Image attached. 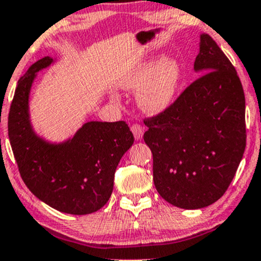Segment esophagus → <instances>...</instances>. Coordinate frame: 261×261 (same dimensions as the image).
I'll return each mask as SVG.
<instances>
[{
	"label": "esophagus",
	"instance_id": "esophagus-1",
	"mask_svg": "<svg viewBox=\"0 0 261 261\" xmlns=\"http://www.w3.org/2000/svg\"><path fill=\"white\" fill-rule=\"evenodd\" d=\"M131 131H133L134 136H135L136 140H141L142 136H144V127L139 124H134L131 126Z\"/></svg>",
	"mask_w": 261,
	"mask_h": 261
}]
</instances>
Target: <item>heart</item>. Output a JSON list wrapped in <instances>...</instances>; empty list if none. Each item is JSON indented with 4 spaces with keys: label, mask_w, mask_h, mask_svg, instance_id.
<instances>
[{
    "label": "heart",
    "mask_w": 261,
    "mask_h": 261,
    "mask_svg": "<svg viewBox=\"0 0 261 261\" xmlns=\"http://www.w3.org/2000/svg\"><path fill=\"white\" fill-rule=\"evenodd\" d=\"M183 79V69L173 57L150 58L137 63L122 75L121 88L139 90L137 102L147 114H160L171 107Z\"/></svg>",
    "instance_id": "heart-1"
}]
</instances>
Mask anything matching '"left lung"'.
Listing matches in <instances>:
<instances>
[{
	"label": "left lung",
	"mask_w": 261,
	"mask_h": 261,
	"mask_svg": "<svg viewBox=\"0 0 261 261\" xmlns=\"http://www.w3.org/2000/svg\"><path fill=\"white\" fill-rule=\"evenodd\" d=\"M194 70L202 75L170 108L144 120L154 187L163 199L183 210L204 208L225 193L247 145L242 83L205 33Z\"/></svg>",
	"instance_id": "8db88e82"
}]
</instances>
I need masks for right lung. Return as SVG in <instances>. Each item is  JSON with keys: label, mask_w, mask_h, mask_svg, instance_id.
Masks as SVG:
<instances>
[{"label": "right lung", "mask_w": 261, "mask_h": 261, "mask_svg": "<svg viewBox=\"0 0 261 261\" xmlns=\"http://www.w3.org/2000/svg\"><path fill=\"white\" fill-rule=\"evenodd\" d=\"M51 63L50 57L39 59L18 80L8 137L22 179L37 198L63 213L90 214L110 198L116 167L134 135L125 121H89L62 144L37 136L30 121V91L37 71Z\"/></svg>", "instance_id": "obj_1"}]
</instances>
